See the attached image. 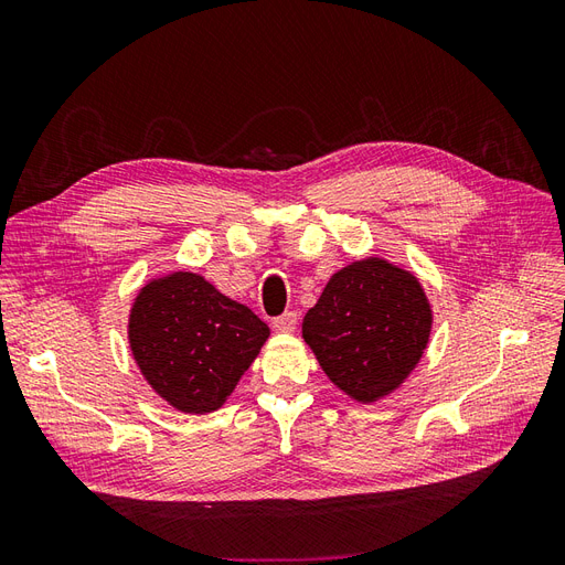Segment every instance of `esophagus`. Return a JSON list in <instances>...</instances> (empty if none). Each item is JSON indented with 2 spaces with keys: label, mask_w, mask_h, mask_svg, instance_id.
<instances>
[{
  "label": "esophagus",
  "mask_w": 565,
  "mask_h": 565,
  "mask_svg": "<svg viewBox=\"0 0 565 565\" xmlns=\"http://www.w3.org/2000/svg\"><path fill=\"white\" fill-rule=\"evenodd\" d=\"M297 322H299V316L295 311H287L278 318H273V328H276L278 332H295Z\"/></svg>",
  "instance_id": "esophagus-1"
}]
</instances>
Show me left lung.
<instances>
[{
  "instance_id": "8db88e82",
  "label": "left lung",
  "mask_w": 565,
  "mask_h": 565,
  "mask_svg": "<svg viewBox=\"0 0 565 565\" xmlns=\"http://www.w3.org/2000/svg\"><path fill=\"white\" fill-rule=\"evenodd\" d=\"M431 322V303L413 273L367 256L328 280L303 316L301 337L334 386L374 403L417 367Z\"/></svg>"
}]
</instances>
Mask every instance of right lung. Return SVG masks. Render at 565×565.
Instances as JSON below:
<instances>
[{
	"label": "right lung",
	"mask_w": 565,
	"mask_h": 565,
	"mask_svg": "<svg viewBox=\"0 0 565 565\" xmlns=\"http://www.w3.org/2000/svg\"><path fill=\"white\" fill-rule=\"evenodd\" d=\"M270 330L245 303L191 270L150 280L129 313V347L146 382L188 415L218 409Z\"/></svg>",
	"instance_id": "obj_1"
}]
</instances>
